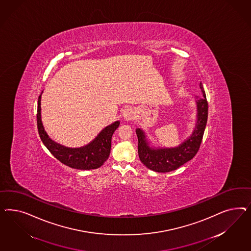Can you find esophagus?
Returning <instances> with one entry per match:
<instances>
[{"instance_id": "obj_1", "label": "esophagus", "mask_w": 251, "mask_h": 251, "mask_svg": "<svg viewBox=\"0 0 251 251\" xmlns=\"http://www.w3.org/2000/svg\"><path fill=\"white\" fill-rule=\"evenodd\" d=\"M122 117L126 121H131L133 119V117H134V113H133V111L130 108H125L122 111Z\"/></svg>"}]
</instances>
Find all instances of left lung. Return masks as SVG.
Segmentation results:
<instances>
[{
    "label": "left lung",
    "instance_id": "8db88e82",
    "mask_svg": "<svg viewBox=\"0 0 251 251\" xmlns=\"http://www.w3.org/2000/svg\"><path fill=\"white\" fill-rule=\"evenodd\" d=\"M202 97H197V123L192 134L176 147L153 148L149 145L145 131L136 129L138 154L141 162L152 171L167 173L176 170L192 159L202 141L208 119V102L202 84L200 83Z\"/></svg>",
    "mask_w": 251,
    "mask_h": 251
}]
</instances>
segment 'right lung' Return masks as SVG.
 <instances>
[{
  "mask_svg": "<svg viewBox=\"0 0 251 251\" xmlns=\"http://www.w3.org/2000/svg\"><path fill=\"white\" fill-rule=\"evenodd\" d=\"M40 101L41 95L38 97L37 113L38 133L48 150L62 164L72 168L90 170L101 167L109 156L111 138L115 130L120 126V122H115L106 126L88 145L79 148H70L57 144L47 134L41 122Z\"/></svg>",
  "mask_w": 251,
  "mask_h": 251,
  "instance_id": "obj_1",
  "label": "right lung"
}]
</instances>
